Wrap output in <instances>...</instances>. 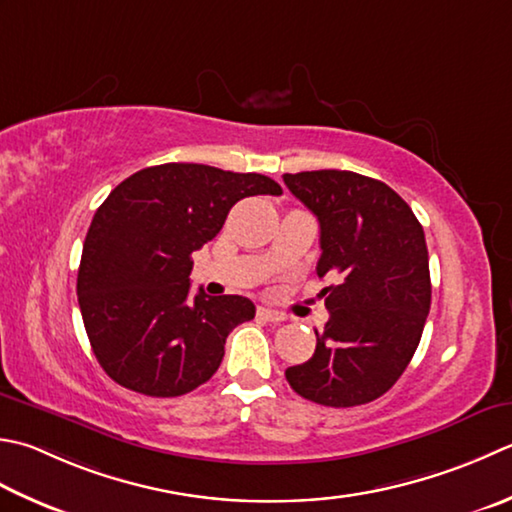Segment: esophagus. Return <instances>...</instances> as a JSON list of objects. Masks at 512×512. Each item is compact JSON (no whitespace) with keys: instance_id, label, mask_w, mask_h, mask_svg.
I'll return each instance as SVG.
<instances>
[{"instance_id":"1","label":"esophagus","mask_w":512,"mask_h":512,"mask_svg":"<svg viewBox=\"0 0 512 512\" xmlns=\"http://www.w3.org/2000/svg\"><path fill=\"white\" fill-rule=\"evenodd\" d=\"M257 317L264 319V322H273V324H282L284 322V313H279L275 308H266V306H259L257 308Z\"/></svg>"}]
</instances>
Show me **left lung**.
I'll return each instance as SVG.
<instances>
[{
	"label": "left lung",
	"mask_w": 512,
	"mask_h": 512,
	"mask_svg": "<svg viewBox=\"0 0 512 512\" xmlns=\"http://www.w3.org/2000/svg\"><path fill=\"white\" fill-rule=\"evenodd\" d=\"M319 222L317 275L328 322L313 357L286 368L297 395L350 408L393 388L413 359L430 310L424 228L393 188L350 170L284 175Z\"/></svg>",
	"instance_id": "obj_1"
}]
</instances>
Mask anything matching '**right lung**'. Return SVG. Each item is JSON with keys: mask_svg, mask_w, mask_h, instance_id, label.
<instances>
[{"mask_svg": "<svg viewBox=\"0 0 512 512\" xmlns=\"http://www.w3.org/2000/svg\"><path fill=\"white\" fill-rule=\"evenodd\" d=\"M275 179L204 164H162L124 179L97 208L77 273L86 335L106 375L148 397H179L222 364L230 330L255 317L242 295H190L193 253Z\"/></svg>", "mask_w": 512, "mask_h": 512, "instance_id": "add662e5", "label": "right lung"}]
</instances>
